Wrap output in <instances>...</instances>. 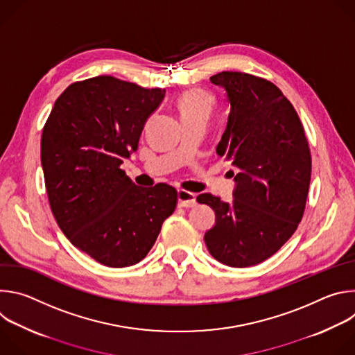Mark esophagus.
<instances>
[{"mask_svg":"<svg viewBox=\"0 0 355 355\" xmlns=\"http://www.w3.org/2000/svg\"><path fill=\"white\" fill-rule=\"evenodd\" d=\"M196 205V195L184 189H178V207L193 208Z\"/></svg>","mask_w":355,"mask_h":355,"instance_id":"obj_1","label":"esophagus"}]
</instances>
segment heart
Wrapping results in <instances>:
<instances>
[{
  "mask_svg": "<svg viewBox=\"0 0 355 355\" xmlns=\"http://www.w3.org/2000/svg\"><path fill=\"white\" fill-rule=\"evenodd\" d=\"M214 107V96L202 89L187 91L178 103L181 119L195 116H209Z\"/></svg>",
  "mask_w": 355,
  "mask_h": 355,
  "instance_id": "b5f03b06",
  "label": "heart"
}]
</instances>
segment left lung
<instances>
[{"mask_svg":"<svg viewBox=\"0 0 355 355\" xmlns=\"http://www.w3.org/2000/svg\"><path fill=\"white\" fill-rule=\"evenodd\" d=\"M211 83L230 105L216 153L230 163L233 200L200 193L215 211L205 243L219 263L244 268L270 259L295 233L311 184L312 159L300 119L272 83L240 71H222Z\"/></svg>","mask_w":355,"mask_h":355,"instance_id":"8db88e82","label":"left lung"}]
</instances>
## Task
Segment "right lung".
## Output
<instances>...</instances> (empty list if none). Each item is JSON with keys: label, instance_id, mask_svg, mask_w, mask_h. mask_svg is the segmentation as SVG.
<instances>
[{"label": "right lung", "instance_id": "obj_1", "mask_svg": "<svg viewBox=\"0 0 355 355\" xmlns=\"http://www.w3.org/2000/svg\"><path fill=\"white\" fill-rule=\"evenodd\" d=\"M164 96L163 88L92 77L63 91L43 128L50 208L71 244L107 267L141 261L175 209V188L139 187L121 168Z\"/></svg>", "mask_w": 355, "mask_h": 355}]
</instances>
